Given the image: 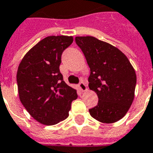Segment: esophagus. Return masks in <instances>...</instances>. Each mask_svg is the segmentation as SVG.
<instances>
[{
	"instance_id": "34e87169",
	"label": "esophagus",
	"mask_w": 153,
	"mask_h": 153,
	"mask_svg": "<svg viewBox=\"0 0 153 153\" xmlns=\"http://www.w3.org/2000/svg\"><path fill=\"white\" fill-rule=\"evenodd\" d=\"M79 88H80L81 92H85V91L87 90V86L85 85V83L83 82V81H81V82L79 84Z\"/></svg>"
}]
</instances>
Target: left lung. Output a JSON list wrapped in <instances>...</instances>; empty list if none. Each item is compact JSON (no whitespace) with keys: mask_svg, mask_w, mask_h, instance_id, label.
I'll use <instances>...</instances> for the list:
<instances>
[{"mask_svg":"<svg viewBox=\"0 0 153 153\" xmlns=\"http://www.w3.org/2000/svg\"><path fill=\"white\" fill-rule=\"evenodd\" d=\"M76 43L90 68L88 87L98 97L90 115L105 124L125 117L134 99L137 75L128 57L110 44L94 36H76Z\"/></svg>","mask_w":153,"mask_h":153,"instance_id":"1","label":"left lung"}]
</instances>
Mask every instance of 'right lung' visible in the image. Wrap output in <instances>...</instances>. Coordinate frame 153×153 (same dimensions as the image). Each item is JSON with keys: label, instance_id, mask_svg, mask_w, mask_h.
Wrapping results in <instances>:
<instances>
[{"label": "right lung", "instance_id": "right-lung-1", "mask_svg": "<svg viewBox=\"0 0 153 153\" xmlns=\"http://www.w3.org/2000/svg\"><path fill=\"white\" fill-rule=\"evenodd\" d=\"M68 36H47L26 53L18 66L19 98L39 123L53 125L68 117L76 89L63 80L60 72L61 54L73 43Z\"/></svg>", "mask_w": 153, "mask_h": 153}]
</instances>
